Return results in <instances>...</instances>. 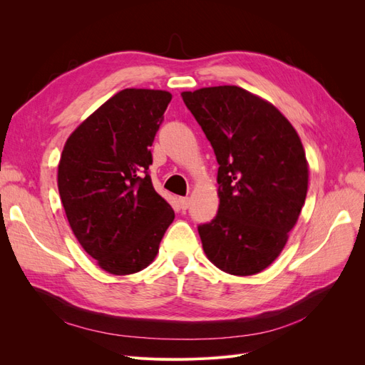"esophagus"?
<instances>
[{"instance_id": "1", "label": "esophagus", "mask_w": 365, "mask_h": 365, "mask_svg": "<svg viewBox=\"0 0 365 365\" xmlns=\"http://www.w3.org/2000/svg\"><path fill=\"white\" fill-rule=\"evenodd\" d=\"M178 202H180V207H181L182 210H187V208H189V205H190V200H189V197H180Z\"/></svg>"}]
</instances>
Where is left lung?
I'll use <instances>...</instances> for the list:
<instances>
[{
  "instance_id": "left-lung-1",
  "label": "left lung",
  "mask_w": 365,
  "mask_h": 365,
  "mask_svg": "<svg viewBox=\"0 0 365 365\" xmlns=\"http://www.w3.org/2000/svg\"><path fill=\"white\" fill-rule=\"evenodd\" d=\"M219 164V208L197 227L207 259L231 275H254L280 256L304 205L309 164L277 108L236 85L184 91Z\"/></svg>"
}]
</instances>
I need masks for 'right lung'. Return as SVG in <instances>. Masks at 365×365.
I'll return each instance as SVG.
<instances>
[{
	"mask_svg": "<svg viewBox=\"0 0 365 365\" xmlns=\"http://www.w3.org/2000/svg\"><path fill=\"white\" fill-rule=\"evenodd\" d=\"M169 91L126 88L86 117L65 143L58 189L68 224L103 271L129 275L157 257L175 219L148 173Z\"/></svg>",
	"mask_w": 365,
	"mask_h": 365,
	"instance_id": "obj_1",
	"label": "right lung"
}]
</instances>
